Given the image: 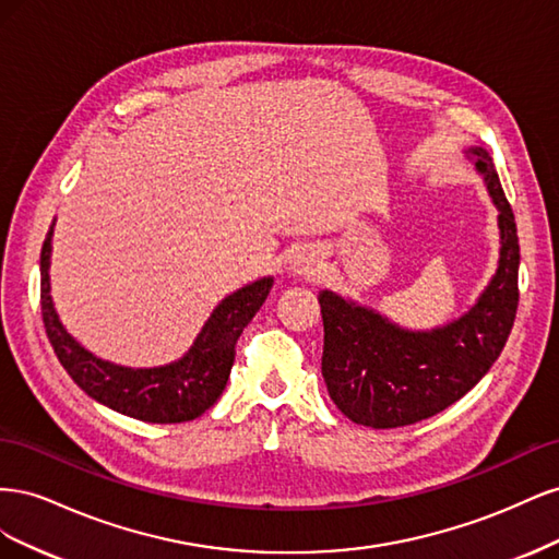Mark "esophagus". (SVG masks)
<instances>
[{
	"instance_id": "1",
	"label": "esophagus",
	"mask_w": 559,
	"mask_h": 559,
	"mask_svg": "<svg viewBox=\"0 0 559 559\" xmlns=\"http://www.w3.org/2000/svg\"><path fill=\"white\" fill-rule=\"evenodd\" d=\"M317 267H319V257H317V251H312V249L296 251L294 259L289 261V270L294 275H300V277L317 275Z\"/></svg>"
}]
</instances>
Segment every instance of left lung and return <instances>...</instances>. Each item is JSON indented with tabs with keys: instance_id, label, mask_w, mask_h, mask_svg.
Instances as JSON below:
<instances>
[{
	"instance_id": "8db88e82",
	"label": "left lung",
	"mask_w": 559,
	"mask_h": 559,
	"mask_svg": "<svg viewBox=\"0 0 559 559\" xmlns=\"http://www.w3.org/2000/svg\"><path fill=\"white\" fill-rule=\"evenodd\" d=\"M466 156L476 160L499 210L497 273L476 306L445 326L411 331L329 289L319 294L324 319L321 376L333 403L357 425L394 429L445 411L483 380L509 341L520 298L515 216L492 156L483 146H471Z\"/></svg>"
}]
</instances>
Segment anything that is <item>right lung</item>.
<instances>
[{
    "mask_svg": "<svg viewBox=\"0 0 559 559\" xmlns=\"http://www.w3.org/2000/svg\"><path fill=\"white\" fill-rule=\"evenodd\" d=\"M53 226L56 222L50 224L41 247V314L48 341L70 378L97 403L154 425L189 421L212 408L226 389L235 361V343L261 310L273 289V277L251 282L218 302L181 359L154 368L118 366L83 347L67 333L56 312L48 277Z\"/></svg>",
    "mask_w": 559,
    "mask_h": 559,
    "instance_id": "add662e5",
    "label": "right lung"
}]
</instances>
